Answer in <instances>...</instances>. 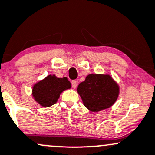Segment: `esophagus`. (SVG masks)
<instances>
[{"label":"esophagus","instance_id":"34e87169","mask_svg":"<svg viewBox=\"0 0 155 155\" xmlns=\"http://www.w3.org/2000/svg\"><path fill=\"white\" fill-rule=\"evenodd\" d=\"M71 84H72V87L75 89V88L76 87V86H77V81L76 80H73L71 81Z\"/></svg>","mask_w":155,"mask_h":155}]
</instances>
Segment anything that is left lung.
<instances>
[{
    "instance_id": "1",
    "label": "left lung",
    "mask_w": 155,
    "mask_h": 155,
    "mask_svg": "<svg viewBox=\"0 0 155 155\" xmlns=\"http://www.w3.org/2000/svg\"><path fill=\"white\" fill-rule=\"evenodd\" d=\"M77 92L90 111L99 112L116 101L119 86L108 74H89L79 84Z\"/></svg>"
}]
</instances>
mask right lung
Listing matches in <instances>:
<instances>
[{
	"label": "right lung",
	"mask_w": 155,
	"mask_h": 155,
	"mask_svg": "<svg viewBox=\"0 0 155 155\" xmlns=\"http://www.w3.org/2000/svg\"><path fill=\"white\" fill-rule=\"evenodd\" d=\"M71 87V82L66 77L57 78L54 74L48 75L34 85L32 96L42 107H48L57 103L61 93Z\"/></svg>",
	"instance_id": "1"
}]
</instances>
